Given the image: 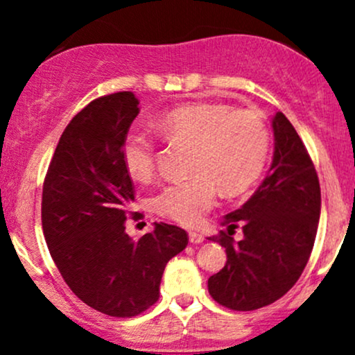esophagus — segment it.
I'll list each match as a JSON object with an SVG mask.
<instances>
[{"instance_id":"esophagus-1","label":"esophagus","mask_w":355,"mask_h":355,"mask_svg":"<svg viewBox=\"0 0 355 355\" xmlns=\"http://www.w3.org/2000/svg\"><path fill=\"white\" fill-rule=\"evenodd\" d=\"M189 240L191 243H202L203 242V235L198 234V232H190Z\"/></svg>"}]
</instances>
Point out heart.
<instances>
[{
	"label": "heart",
	"instance_id": "heart-1",
	"mask_svg": "<svg viewBox=\"0 0 355 355\" xmlns=\"http://www.w3.org/2000/svg\"><path fill=\"white\" fill-rule=\"evenodd\" d=\"M170 140L193 146L190 173L158 191L152 205L157 214L182 225H197L215 205L217 187L237 195L254 183L267 162L270 137L266 123L252 112H232L225 105L190 103L170 110L157 120ZM155 140L132 132L121 145L126 173L146 182L155 172Z\"/></svg>",
	"mask_w": 355,
	"mask_h": 355
}]
</instances>
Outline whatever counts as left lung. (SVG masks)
<instances>
[{
  "label": "left lung",
  "instance_id": "left-lung-1",
  "mask_svg": "<svg viewBox=\"0 0 355 355\" xmlns=\"http://www.w3.org/2000/svg\"><path fill=\"white\" fill-rule=\"evenodd\" d=\"M275 150L266 180L239 210L223 217L229 232L210 239L225 247L227 263L209 279V292L232 311L274 304L302 275L315 242L320 185L311 155L295 128L277 112ZM240 225L244 239L231 232Z\"/></svg>",
  "mask_w": 355,
  "mask_h": 355
}]
</instances>
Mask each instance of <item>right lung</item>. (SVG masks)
Returning <instances> with one entry per match:
<instances>
[{
    "instance_id": "right-lung-1",
    "label": "right lung",
    "mask_w": 355,
    "mask_h": 355,
    "mask_svg": "<svg viewBox=\"0 0 355 355\" xmlns=\"http://www.w3.org/2000/svg\"><path fill=\"white\" fill-rule=\"evenodd\" d=\"M132 92L100 96L64 128L43 183L42 223L53 262L73 294L112 317H135L160 297L168 260L189 243L177 225L125 232L135 187L121 145L140 108ZM138 217V215H135Z\"/></svg>"
}]
</instances>
